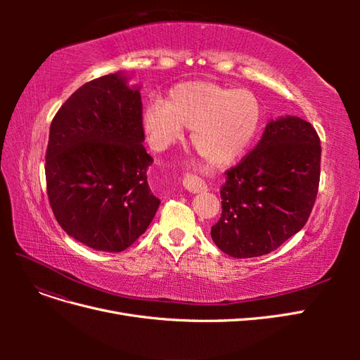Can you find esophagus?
Here are the masks:
<instances>
[{
  "label": "esophagus",
  "instance_id": "1",
  "mask_svg": "<svg viewBox=\"0 0 360 360\" xmlns=\"http://www.w3.org/2000/svg\"><path fill=\"white\" fill-rule=\"evenodd\" d=\"M183 186H184V189L189 191L191 193H198V192L207 191L205 181L201 177H198L197 174H184Z\"/></svg>",
  "mask_w": 360,
  "mask_h": 360
}]
</instances>
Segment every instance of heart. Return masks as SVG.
Here are the masks:
<instances>
[{
    "mask_svg": "<svg viewBox=\"0 0 360 360\" xmlns=\"http://www.w3.org/2000/svg\"><path fill=\"white\" fill-rule=\"evenodd\" d=\"M263 123V105L249 90L212 82H184L168 91L165 101L148 103L143 127L151 144L162 148L176 141L183 127L198 155L213 167L240 159Z\"/></svg>",
    "mask_w": 360,
    "mask_h": 360,
    "instance_id": "heart-1",
    "label": "heart"
}]
</instances>
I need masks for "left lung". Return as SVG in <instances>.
<instances>
[{
	"label": "left lung",
	"mask_w": 360,
	"mask_h": 360,
	"mask_svg": "<svg viewBox=\"0 0 360 360\" xmlns=\"http://www.w3.org/2000/svg\"><path fill=\"white\" fill-rule=\"evenodd\" d=\"M320 138L311 123L270 120L257 147L226 171L212 238L234 258L266 255L307 224L320 183Z\"/></svg>",
	"instance_id": "obj_1"
}]
</instances>
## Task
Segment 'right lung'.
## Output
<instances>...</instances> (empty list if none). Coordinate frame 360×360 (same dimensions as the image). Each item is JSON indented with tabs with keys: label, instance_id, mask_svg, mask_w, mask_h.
<instances>
[{
	"label": "right lung",
	"instance_id": "right-lung-1",
	"mask_svg": "<svg viewBox=\"0 0 360 360\" xmlns=\"http://www.w3.org/2000/svg\"><path fill=\"white\" fill-rule=\"evenodd\" d=\"M123 72L79 86L53 117L46 188L57 222L85 246L122 252L159 209L147 181L143 102Z\"/></svg>",
	"mask_w": 360,
	"mask_h": 360
}]
</instances>
